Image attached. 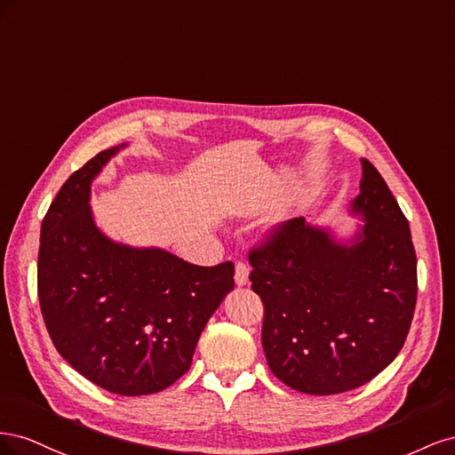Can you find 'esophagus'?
<instances>
[{"label":"esophagus","instance_id":"esophagus-1","mask_svg":"<svg viewBox=\"0 0 455 455\" xmlns=\"http://www.w3.org/2000/svg\"><path fill=\"white\" fill-rule=\"evenodd\" d=\"M249 266L243 264V261H239V264L235 266V284L237 286H246L249 284Z\"/></svg>","mask_w":455,"mask_h":455}]
</instances>
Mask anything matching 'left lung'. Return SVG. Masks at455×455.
<instances>
[{"label": "left lung", "instance_id": "8db88e82", "mask_svg": "<svg viewBox=\"0 0 455 455\" xmlns=\"http://www.w3.org/2000/svg\"><path fill=\"white\" fill-rule=\"evenodd\" d=\"M351 237L294 218L251 252L264 301L261 346L271 371L307 395L361 387L387 368L414 316L418 261L408 220L376 167L361 159Z\"/></svg>", "mask_w": 455, "mask_h": 455}]
</instances>
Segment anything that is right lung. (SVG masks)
<instances>
[{
    "instance_id": "obj_1",
    "label": "right lung",
    "mask_w": 455,
    "mask_h": 455,
    "mask_svg": "<svg viewBox=\"0 0 455 455\" xmlns=\"http://www.w3.org/2000/svg\"><path fill=\"white\" fill-rule=\"evenodd\" d=\"M129 144L76 171L41 224L37 292L54 347L99 387L139 396L191 366L199 336L233 291L235 267L189 264L159 246H131L96 226L91 186Z\"/></svg>"
}]
</instances>
